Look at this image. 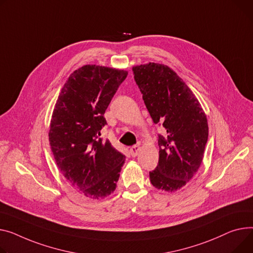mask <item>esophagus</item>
Wrapping results in <instances>:
<instances>
[{
  "mask_svg": "<svg viewBox=\"0 0 253 253\" xmlns=\"http://www.w3.org/2000/svg\"><path fill=\"white\" fill-rule=\"evenodd\" d=\"M139 149H140V146H139V145H134V146L130 147V155H131V157H133V158L136 157L137 154H138Z\"/></svg>",
  "mask_w": 253,
  "mask_h": 253,
  "instance_id": "1",
  "label": "esophagus"
}]
</instances>
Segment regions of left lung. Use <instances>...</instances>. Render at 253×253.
Segmentation results:
<instances>
[{
    "instance_id": "left-lung-1",
    "label": "left lung",
    "mask_w": 253,
    "mask_h": 253,
    "mask_svg": "<svg viewBox=\"0 0 253 253\" xmlns=\"http://www.w3.org/2000/svg\"><path fill=\"white\" fill-rule=\"evenodd\" d=\"M134 79L159 135L160 158L149 172L151 184L160 190L182 188L198 171L209 137L207 116L198 99L175 71L158 63L134 66Z\"/></svg>"
}]
</instances>
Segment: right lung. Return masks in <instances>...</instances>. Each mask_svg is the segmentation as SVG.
<instances>
[{
    "instance_id": "right-lung-1",
    "label": "right lung",
    "mask_w": 253,
    "mask_h": 253,
    "mask_svg": "<svg viewBox=\"0 0 253 253\" xmlns=\"http://www.w3.org/2000/svg\"><path fill=\"white\" fill-rule=\"evenodd\" d=\"M128 72L85 65L66 81L50 120L48 140L56 164L71 186L99 199L117 186L125 156L100 137L104 114Z\"/></svg>"
}]
</instances>
